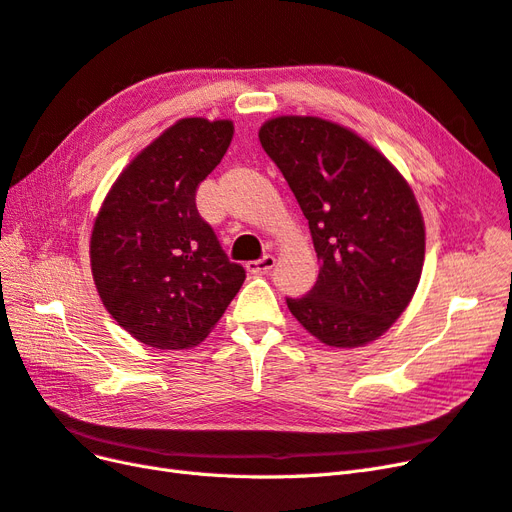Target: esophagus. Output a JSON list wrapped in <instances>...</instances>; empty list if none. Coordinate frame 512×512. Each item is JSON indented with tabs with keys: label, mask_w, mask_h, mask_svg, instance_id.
I'll return each instance as SVG.
<instances>
[{
	"label": "esophagus",
	"mask_w": 512,
	"mask_h": 512,
	"mask_svg": "<svg viewBox=\"0 0 512 512\" xmlns=\"http://www.w3.org/2000/svg\"><path fill=\"white\" fill-rule=\"evenodd\" d=\"M275 267V256H262V258H258V260H250L245 265V269H247V273H254V275H262V273H267V271H271Z\"/></svg>",
	"instance_id": "obj_1"
}]
</instances>
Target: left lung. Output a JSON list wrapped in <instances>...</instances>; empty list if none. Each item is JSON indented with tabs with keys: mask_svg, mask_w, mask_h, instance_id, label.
I'll return each mask as SVG.
<instances>
[{
	"mask_svg": "<svg viewBox=\"0 0 512 512\" xmlns=\"http://www.w3.org/2000/svg\"><path fill=\"white\" fill-rule=\"evenodd\" d=\"M307 218L320 260L290 314L322 344L359 348L406 312L425 262V222L404 175L339 123L280 115L258 130Z\"/></svg>",
	"mask_w": 512,
	"mask_h": 512,
	"instance_id": "8db88e82",
	"label": "left lung"
}]
</instances>
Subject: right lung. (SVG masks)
Returning <instances> with one entry per match:
<instances>
[{
    "label": "right lung",
    "mask_w": 512,
    "mask_h": 512,
    "mask_svg": "<svg viewBox=\"0 0 512 512\" xmlns=\"http://www.w3.org/2000/svg\"><path fill=\"white\" fill-rule=\"evenodd\" d=\"M232 134L230 119H179L121 170L96 215L89 260L100 301L145 346H198L245 280L196 209Z\"/></svg>",
    "instance_id": "obj_1"
}]
</instances>
